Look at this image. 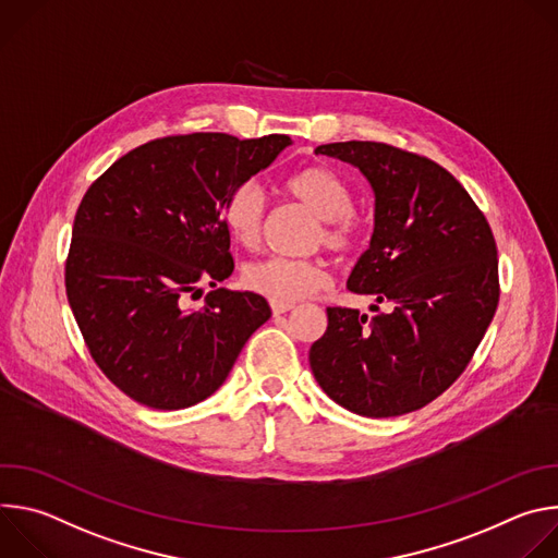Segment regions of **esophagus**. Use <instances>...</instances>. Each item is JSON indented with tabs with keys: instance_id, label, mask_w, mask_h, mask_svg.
I'll use <instances>...</instances> for the list:
<instances>
[{
	"instance_id": "34e87169",
	"label": "esophagus",
	"mask_w": 558,
	"mask_h": 558,
	"mask_svg": "<svg viewBox=\"0 0 558 558\" xmlns=\"http://www.w3.org/2000/svg\"><path fill=\"white\" fill-rule=\"evenodd\" d=\"M295 304H291V302H276V300H271V311H274V315H280V313H287V311H291Z\"/></svg>"
}]
</instances>
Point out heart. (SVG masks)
<instances>
[{"label":"heart","mask_w":558,"mask_h":558,"mask_svg":"<svg viewBox=\"0 0 558 558\" xmlns=\"http://www.w3.org/2000/svg\"><path fill=\"white\" fill-rule=\"evenodd\" d=\"M282 190L320 218L317 241L336 252L355 247L362 222L351 209V187L336 170L327 166H306L287 177ZM263 220L265 201L258 185L241 183L225 196L222 222L238 245L254 247L263 231ZM243 282L276 302H298L327 284V271L317 260L271 256L252 263L243 271Z\"/></svg>","instance_id":"b5f03b06"}]
</instances>
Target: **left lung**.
I'll return each instance as SVG.
<instances>
[{"instance_id": "8db88e82", "label": "left lung", "mask_w": 558, "mask_h": 558, "mask_svg": "<svg viewBox=\"0 0 558 558\" xmlns=\"http://www.w3.org/2000/svg\"><path fill=\"white\" fill-rule=\"evenodd\" d=\"M315 154L357 168L373 190V235L347 287L390 308L368 317L329 306L311 371L351 413H413L463 373L493 323L495 235L461 183L426 156L375 141L327 143Z\"/></svg>"}]
</instances>
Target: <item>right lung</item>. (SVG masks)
<instances>
[{"instance_id":"obj_1","label":"right lung","mask_w":558,"mask_h":558,"mask_svg":"<svg viewBox=\"0 0 558 558\" xmlns=\"http://www.w3.org/2000/svg\"><path fill=\"white\" fill-rule=\"evenodd\" d=\"M291 143L222 132L156 138L86 192L65 293L93 360L134 402L179 411L207 400L271 317L263 295L218 287L233 271L222 203ZM203 283L215 291L190 310Z\"/></svg>"}]
</instances>
